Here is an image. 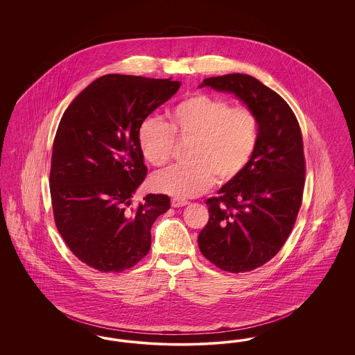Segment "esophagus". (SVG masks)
Returning a JSON list of instances; mask_svg holds the SVG:
<instances>
[{
  "mask_svg": "<svg viewBox=\"0 0 355 355\" xmlns=\"http://www.w3.org/2000/svg\"><path fill=\"white\" fill-rule=\"evenodd\" d=\"M187 203H189L187 201L180 200V198H173V200H171V206H173V207H182V206H186Z\"/></svg>",
  "mask_w": 355,
  "mask_h": 355,
  "instance_id": "34e87169",
  "label": "esophagus"
}]
</instances>
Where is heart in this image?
<instances>
[{
    "label": "heart",
    "instance_id": "b5f03b06",
    "mask_svg": "<svg viewBox=\"0 0 355 355\" xmlns=\"http://www.w3.org/2000/svg\"><path fill=\"white\" fill-rule=\"evenodd\" d=\"M168 125L145 119L138 126L137 142L144 158L153 166L166 165L173 154L174 137L191 139L187 158L191 164L157 173L154 190L177 198L205 193L217 181L238 177L253 157L258 141V121L246 107L207 93H193L177 102L168 113Z\"/></svg>",
    "mask_w": 355,
    "mask_h": 355
}]
</instances>
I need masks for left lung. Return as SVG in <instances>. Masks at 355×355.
<instances>
[{
	"label": "left lung",
	"instance_id": "obj_1",
	"mask_svg": "<svg viewBox=\"0 0 355 355\" xmlns=\"http://www.w3.org/2000/svg\"><path fill=\"white\" fill-rule=\"evenodd\" d=\"M203 86L245 103L258 121V141L243 171L206 201L209 220L198 246L222 270H254L281 250L297 220L304 186L302 133L287 102L252 76L210 77Z\"/></svg>",
	"mask_w": 355,
	"mask_h": 355
}]
</instances>
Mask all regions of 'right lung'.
I'll return each mask as SVG.
<instances>
[{
    "instance_id": "1",
    "label": "right lung",
    "mask_w": 355,
    "mask_h": 355,
    "mask_svg": "<svg viewBox=\"0 0 355 355\" xmlns=\"http://www.w3.org/2000/svg\"><path fill=\"white\" fill-rule=\"evenodd\" d=\"M180 81L106 74L73 100L53 144V214L69 249L87 266L121 272L150 250L154 220L170 209L165 194L132 207L148 169L137 130L170 100Z\"/></svg>"
}]
</instances>
